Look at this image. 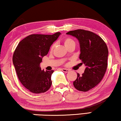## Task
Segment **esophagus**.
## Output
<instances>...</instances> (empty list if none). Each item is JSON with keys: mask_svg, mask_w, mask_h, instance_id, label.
<instances>
[{"mask_svg": "<svg viewBox=\"0 0 121 121\" xmlns=\"http://www.w3.org/2000/svg\"><path fill=\"white\" fill-rule=\"evenodd\" d=\"M61 70H62L63 71V72H64V73H68L69 71V69H64V68H63V69H62Z\"/></svg>", "mask_w": 121, "mask_h": 121, "instance_id": "1", "label": "esophagus"}]
</instances>
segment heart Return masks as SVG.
<instances>
[{
    "instance_id": "heart-1",
    "label": "heart",
    "mask_w": 121,
    "mask_h": 121,
    "mask_svg": "<svg viewBox=\"0 0 121 121\" xmlns=\"http://www.w3.org/2000/svg\"><path fill=\"white\" fill-rule=\"evenodd\" d=\"M63 43L65 47L66 48H67L68 47H69V46H70L71 45H73V44H75V42L73 40L71 39V38H64L63 39ZM54 48V45H53L52 46H51V50L52 51L53 49Z\"/></svg>"
}]
</instances>
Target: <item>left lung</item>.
Returning a JSON list of instances; mask_svg holds the SVG:
<instances>
[{
  "label": "left lung",
  "instance_id": "8db88e82",
  "mask_svg": "<svg viewBox=\"0 0 121 121\" xmlns=\"http://www.w3.org/2000/svg\"><path fill=\"white\" fill-rule=\"evenodd\" d=\"M66 34L78 40L79 58L86 66L82 75L77 73L73 86L78 91L87 92L95 87L104 76L108 66V47L104 40L92 31L78 29L70 31Z\"/></svg>",
  "mask_w": 121,
  "mask_h": 121
}]
</instances>
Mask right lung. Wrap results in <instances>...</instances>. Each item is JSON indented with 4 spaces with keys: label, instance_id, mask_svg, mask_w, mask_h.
Instances as JSON below:
<instances>
[{
    "label": "right lung",
    "instance_id": "add662e5",
    "mask_svg": "<svg viewBox=\"0 0 121 121\" xmlns=\"http://www.w3.org/2000/svg\"><path fill=\"white\" fill-rule=\"evenodd\" d=\"M60 34L30 35L19 43L14 52L13 61L18 79L33 93H44L51 86L54 70H42L40 63Z\"/></svg>",
    "mask_w": 121,
    "mask_h": 121
}]
</instances>
